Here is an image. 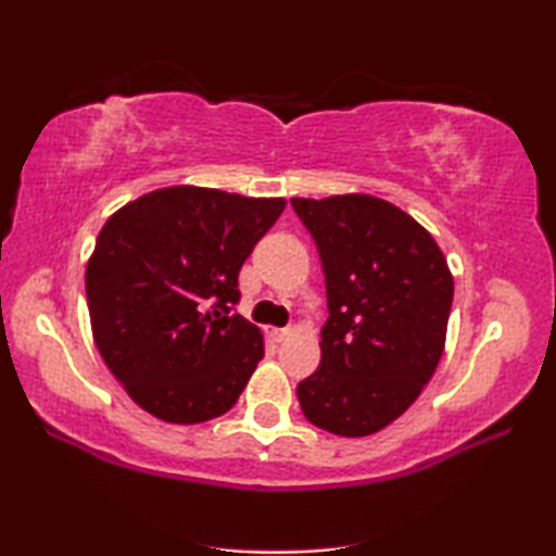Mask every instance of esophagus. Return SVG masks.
I'll return each mask as SVG.
<instances>
[{
  "label": "esophagus",
  "instance_id": "esophagus-1",
  "mask_svg": "<svg viewBox=\"0 0 556 556\" xmlns=\"http://www.w3.org/2000/svg\"><path fill=\"white\" fill-rule=\"evenodd\" d=\"M288 332H290V328H270L268 336L273 343H283V340L288 338Z\"/></svg>",
  "mask_w": 556,
  "mask_h": 556
}]
</instances>
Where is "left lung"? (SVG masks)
<instances>
[{"mask_svg": "<svg viewBox=\"0 0 556 556\" xmlns=\"http://www.w3.org/2000/svg\"><path fill=\"white\" fill-rule=\"evenodd\" d=\"M326 273L320 365L298 382L303 415L340 438L397 420L445 350L452 273L413 216L365 193L290 199Z\"/></svg>", "mask_w": 556, "mask_h": 556, "instance_id": "obj_1", "label": "left lung"}]
</instances>
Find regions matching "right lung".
I'll list each match as a JSON object with an SVG mask.
<instances>
[{
	"mask_svg": "<svg viewBox=\"0 0 556 556\" xmlns=\"http://www.w3.org/2000/svg\"><path fill=\"white\" fill-rule=\"evenodd\" d=\"M283 208V199L168 186L101 228L87 266L93 343L149 415L195 425L241 397L263 336L230 313L238 273Z\"/></svg>",
	"mask_w": 556,
	"mask_h": 556,
	"instance_id": "add662e5",
	"label": "right lung"
}]
</instances>
